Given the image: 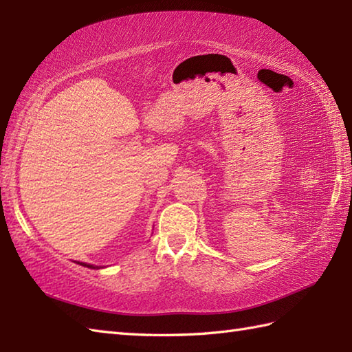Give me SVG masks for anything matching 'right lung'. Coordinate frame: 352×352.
Listing matches in <instances>:
<instances>
[{
  "instance_id": "right-lung-1",
  "label": "right lung",
  "mask_w": 352,
  "mask_h": 352,
  "mask_svg": "<svg viewBox=\"0 0 352 352\" xmlns=\"http://www.w3.org/2000/svg\"><path fill=\"white\" fill-rule=\"evenodd\" d=\"M81 266H86V267H91V269H95L96 266H94V265H87V263H80Z\"/></svg>"
}]
</instances>
